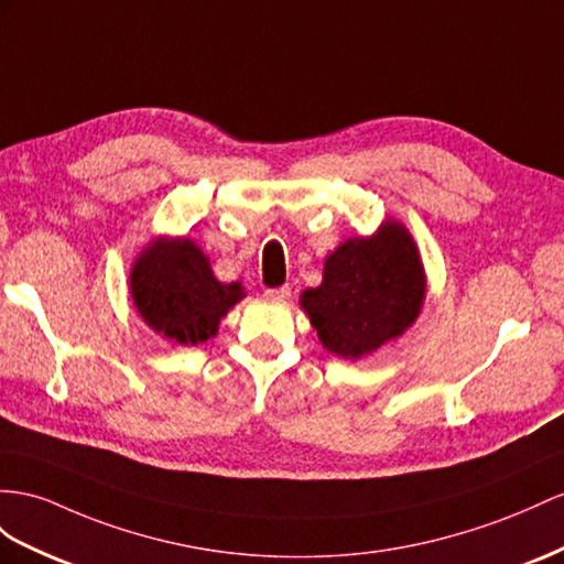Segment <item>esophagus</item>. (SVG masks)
<instances>
[{
    "instance_id": "esophagus-1",
    "label": "esophagus",
    "mask_w": 564,
    "mask_h": 564,
    "mask_svg": "<svg viewBox=\"0 0 564 564\" xmlns=\"http://www.w3.org/2000/svg\"><path fill=\"white\" fill-rule=\"evenodd\" d=\"M267 297H271V300H288V297H291V285L267 288Z\"/></svg>"
}]
</instances>
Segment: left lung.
Wrapping results in <instances>:
<instances>
[{
	"label": "left lung",
	"mask_w": 564,
	"mask_h": 564,
	"mask_svg": "<svg viewBox=\"0 0 564 564\" xmlns=\"http://www.w3.org/2000/svg\"><path fill=\"white\" fill-rule=\"evenodd\" d=\"M424 273L400 224L343 242L326 259L324 283L302 295L322 345L338 357L369 355L400 336L422 310Z\"/></svg>",
	"instance_id": "8db88e82"
}]
</instances>
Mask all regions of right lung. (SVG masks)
<instances>
[{
  "label": "right lung",
  "mask_w": 564,
  "mask_h": 564,
  "mask_svg": "<svg viewBox=\"0 0 564 564\" xmlns=\"http://www.w3.org/2000/svg\"><path fill=\"white\" fill-rule=\"evenodd\" d=\"M131 293L140 316L156 334L197 345L216 334L221 316L242 297V288L216 281L193 240L162 238L138 257Z\"/></svg>",
  "instance_id": "obj_1"
}]
</instances>
